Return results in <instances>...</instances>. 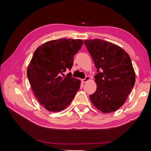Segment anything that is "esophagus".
<instances>
[{
    "label": "esophagus",
    "instance_id": "esophagus-1",
    "mask_svg": "<svg viewBox=\"0 0 151 151\" xmlns=\"http://www.w3.org/2000/svg\"><path fill=\"white\" fill-rule=\"evenodd\" d=\"M89 79H90V77H89V76H86L84 78L82 79V82L84 83V82H86L87 81H88Z\"/></svg>",
    "mask_w": 151,
    "mask_h": 151
}]
</instances>
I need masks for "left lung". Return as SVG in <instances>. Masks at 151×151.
I'll return each instance as SVG.
<instances>
[{
  "label": "left lung",
  "instance_id": "1",
  "mask_svg": "<svg viewBox=\"0 0 151 151\" xmlns=\"http://www.w3.org/2000/svg\"><path fill=\"white\" fill-rule=\"evenodd\" d=\"M97 72V89L89 95L93 104L103 113H111L123 105L135 84L132 61L125 51L100 39L84 40Z\"/></svg>",
  "mask_w": 151,
  "mask_h": 151
}]
</instances>
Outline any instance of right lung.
<instances>
[{
    "mask_svg": "<svg viewBox=\"0 0 151 151\" xmlns=\"http://www.w3.org/2000/svg\"><path fill=\"white\" fill-rule=\"evenodd\" d=\"M83 45L81 40L59 39L41 45L35 50L27 69L35 97L47 110H64L81 87V81L66 70L71 69L74 56Z\"/></svg>",
    "mask_w": 151,
    "mask_h": 151,
    "instance_id": "obj_1",
    "label": "right lung"
}]
</instances>
